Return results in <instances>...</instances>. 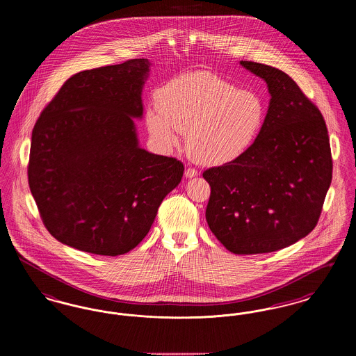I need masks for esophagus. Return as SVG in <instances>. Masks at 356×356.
<instances>
[{"label":"esophagus","instance_id":"esophagus-1","mask_svg":"<svg viewBox=\"0 0 356 356\" xmlns=\"http://www.w3.org/2000/svg\"><path fill=\"white\" fill-rule=\"evenodd\" d=\"M197 175H199V172L195 170V168H188V170H186V177H188V179H192V177L197 176Z\"/></svg>","mask_w":356,"mask_h":356}]
</instances>
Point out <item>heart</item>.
Wrapping results in <instances>:
<instances>
[{"label":"heart","mask_w":356,"mask_h":356,"mask_svg":"<svg viewBox=\"0 0 356 356\" xmlns=\"http://www.w3.org/2000/svg\"><path fill=\"white\" fill-rule=\"evenodd\" d=\"M159 111L145 113L147 127L164 149L186 135V152L204 165H222L248 152L260 135L267 106L254 90L211 72L186 73L157 93Z\"/></svg>","instance_id":"obj_1"}]
</instances>
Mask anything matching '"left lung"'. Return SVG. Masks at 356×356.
I'll list each match as a JSON object with an SVG mask.
<instances>
[{
  "instance_id": "obj_1",
  "label": "left lung",
  "mask_w": 356,
  "mask_h": 356,
  "mask_svg": "<svg viewBox=\"0 0 356 356\" xmlns=\"http://www.w3.org/2000/svg\"><path fill=\"white\" fill-rule=\"evenodd\" d=\"M240 65L267 83V118L248 152L204 170L211 186L205 219L232 254H267L315 228L332 157L321 111L287 73L254 61Z\"/></svg>"
}]
</instances>
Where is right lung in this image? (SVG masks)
<instances>
[{
  "label": "right lung",
  "instance_id": "add662e5",
  "mask_svg": "<svg viewBox=\"0 0 356 356\" xmlns=\"http://www.w3.org/2000/svg\"><path fill=\"white\" fill-rule=\"evenodd\" d=\"M147 58L90 69L61 86L32 132L28 180L51 236L89 254H127L147 236L181 161L140 148Z\"/></svg>",
  "mask_w": 356,
  "mask_h": 356
}]
</instances>
